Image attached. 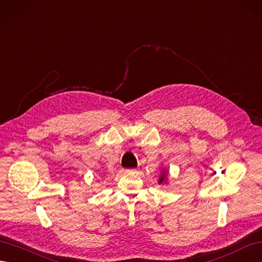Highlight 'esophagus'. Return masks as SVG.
Listing matches in <instances>:
<instances>
[{"label": "esophagus", "mask_w": 262, "mask_h": 262, "mask_svg": "<svg viewBox=\"0 0 262 262\" xmlns=\"http://www.w3.org/2000/svg\"><path fill=\"white\" fill-rule=\"evenodd\" d=\"M125 172H126V173H136L137 169H126Z\"/></svg>", "instance_id": "obj_1"}]
</instances>
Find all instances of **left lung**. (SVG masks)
<instances>
[{
	"label": "left lung",
	"mask_w": 262,
	"mask_h": 262,
	"mask_svg": "<svg viewBox=\"0 0 262 262\" xmlns=\"http://www.w3.org/2000/svg\"><path fill=\"white\" fill-rule=\"evenodd\" d=\"M168 180V172L165 171L164 169L161 171V176H160V179H159V184H163V183H167Z\"/></svg>",
	"instance_id": "1"
}]
</instances>
